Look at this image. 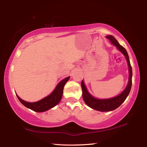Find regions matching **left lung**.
<instances>
[{"mask_svg":"<svg viewBox=\"0 0 147 147\" xmlns=\"http://www.w3.org/2000/svg\"><path fill=\"white\" fill-rule=\"evenodd\" d=\"M107 39H109L111 43L114 45L116 46L117 48L119 50L124 56L126 57V61H127L128 68H129V80L128 85L126 88L124 89V90L119 95L115 96V97L107 99H98L93 97V96L90 94L87 90L86 87L84 84L83 80L81 82L82 89V97L84 102L88 106L93 108L95 110L100 111H112L117 108L120 106L122 103L126 100V97L130 93V89L131 88V78H132V70H131V67L130 65L129 56L127 53V51L124 48L123 46H121L118 43V41L116 40V39L112 36H106Z\"/></svg>","mask_w":147,"mask_h":147,"instance_id":"8db88e82","label":"left lung"}]
</instances>
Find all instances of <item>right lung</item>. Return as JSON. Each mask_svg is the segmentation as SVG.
Instances as JSON below:
<instances>
[{
	"label": "right lung",
	"instance_id": "obj_1",
	"mask_svg": "<svg viewBox=\"0 0 147 147\" xmlns=\"http://www.w3.org/2000/svg\"><path fill=\"white\" fill-rule=\"evenodd\" d=\"M70 77H67L66 78L63 79L59 82L55 89L51 94L46 96L44 98L35 102H28L24 101L17 95V98L19 101L23 104L26 108L32 109V110L36 111V112H43L49 110L52 108H53L58 104L59 101L61 100L62 95H63V90L65 84H66Z\"/></svg>",
	"mask_w": 147,
	"mask_h": 147
}]
</instances>
